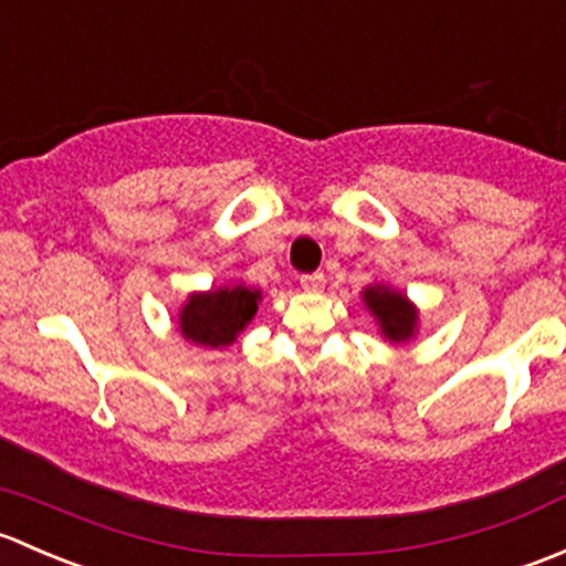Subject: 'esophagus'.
<instances>
[{
  "mask_svg": "<svg viewBox=\"0 0 566 566\" xmlns=\"http://www.w3.org/2000/svg\"><path fill=\"white\" fill-rule=\"evenodd\" d=\"M300 285L305 291H313V294H316V291L324 289V275H322V272H313V275H302Z\"/></svg>",
  "mask_w": 566,
  "mask_h": 566,
  "instance_id": "obj_1",
  "label": "esophagus"
}]
</instances>
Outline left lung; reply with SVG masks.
<instances>
[{
  "label": "left lung",
  "mask_w": 566,
  "mask_h": 566,
  "mask_svg": "<svg viewBox=\"0 0 566 566\" xmlns=\"http://www.w3.org/2000/svg\"><path fill=\"white\" fill-rule=\"evenodd\" d=\"M363 302L389 343H406L417 335L419 313L406 294L389 289V285L376 283L363 291Z\"/></svg>",
  "instance_id": "left-lung-1"
}]
</instances>
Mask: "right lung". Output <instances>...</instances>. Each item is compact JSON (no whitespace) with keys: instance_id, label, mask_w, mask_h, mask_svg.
<instances>
[{"instance_id":"add662e5","label":"right lung","mask_w":566,"mask_h":566,"mask_svg":"<svg viewBox=\"0 0 566 566\" xmlns=\"http://www.w3.org/2000/svg\"><path fill=\"white\" fill-rule=\"evenodd\" d=\"M259 302L261 291L248 289L244 283L190 294L179 311V332L196 346H231L244 326L253 322Z\"/></svg>"}]
</instances>
